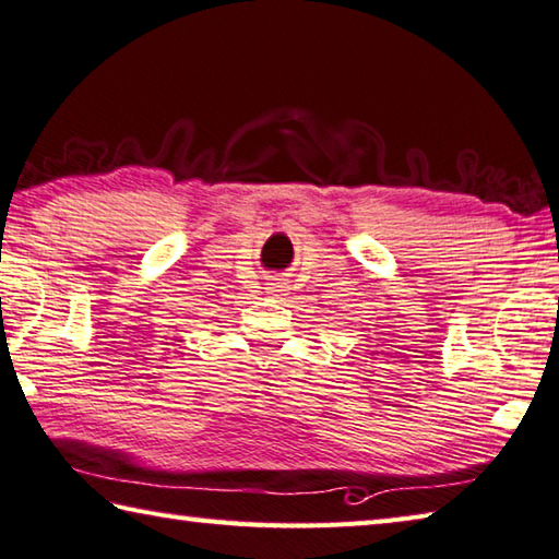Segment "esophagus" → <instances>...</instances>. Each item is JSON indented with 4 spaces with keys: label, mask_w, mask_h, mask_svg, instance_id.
I'll list each match as a JSON object with an SVG mask.
<instances>
[{
    "label": "esophagus",
    "mask_w": 559,
    "mask_h": 559,
    "mask_svg": "<svg viewBox=\"0 0 559 559\" xmlns=\"http://www.w3.org/2000/svg\"><path fill=\"white\" fill-rule=\"evenodd\" d=\"M267 292H270V295H274V297H280L282 292H285V282H280V280H272L270 285H267Z\"/></svg>",
    "instance_id": "34e87169"
}]
</instances>
